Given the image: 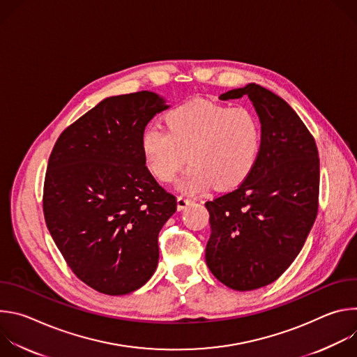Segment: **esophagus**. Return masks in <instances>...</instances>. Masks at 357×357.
I'll return each instance as SVG.
<instances>
[{
  "label": "esophagus",
  "instance_id": "esophagus-1",
  "mask_svg": "<svg viewBox=\"0 0 357 357\" xmlns=\"http://www.w3.org/2000/svg\"><path fill=\"white\" fill-rule=\"evenodd\" d=\"M193 200L192 199H189V197H185V196H178V200H176V203H178V209L179 211H183L185 208H188L190 203H192Z\"/></svg>",
  "mask_w": 357,
  "mask_h": 357
}]
</instances>
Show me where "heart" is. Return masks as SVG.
<instances>
[{
  "instance_id": "1",
  "label": "heart",
  "mask_w": 357,
  "mask_h": 357,
  "mask_svg": "<svg viewBox=\"0 0 357 357\" xmlns=\"http://www.w3.org/2000/svg\"><path fill=\"white\" fill-rule=\"evenodd\" d=\"M164 120L167 130L149 126L142 132L144 161L158 181L169 182L188 158L192 164L176 183L182 192L199 193L211 182L233 188L259 161L263 127L248 109L197 98L171 109Z\"/></svg>"
}]
</instances>
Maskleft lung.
<instances>
[{"label":"left lung","mask_w":357,"mask_h":357,"mask_svg":"<svg viewBox=\"0 0 357 357\" xmlns=\"http://www.w3.org/2000/svg\"><path fill=\"white\" fill-rule=\"evenodd\" d=\"M247 96L263 127V146L250 175L205 203L211 215L206 264L236 291L274 282L296 259L318 213L319 155L312 134L273 91L250 83L220 100Z\"/></svg>","instance_id":"obj_1"}]
</instances>
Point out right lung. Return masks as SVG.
I'll return each instance as SVG.
<instances>
[{
	"instance_id": "obj_1",
	"label": "right lung",
	"mask_w": 357,
	"mask_h": 357,
	"mask_svg": "<svg viewBox=\"0 0 357 357\" xmlns=\"http://www.w3.org/2000/svg\"><path fill=\"white\" fill-rule=\"evenodd\" d=\"M168 107L146 90L107 97L50 152L47 230L76 277L101 294H130L157 270L158 234L176 212V197L145 167L141 137Z\"/></svg>"
}]
</instances>
